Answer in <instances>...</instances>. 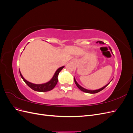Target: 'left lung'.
Masks as SVG:
<instances>
[{
    "mask_svg": "<svg viewBox=\"0 0 133 133\" xmlns=\"http://www.w3.org/2000/svg\"><path fill=\"white\" fill-rule=\"evenodd\" d=\"M96 43H99V44H104V42H102V41H98L97 42H96ZM109 49L110 50V51H111V53H112V50H111V48H110V47H109ZM74 82H75V84H76V85L77 86V87L79 88V89L80 90H82V91H83V92H87V93H89V94H95V93H97V92H99V91H102V90H103V89H104V88H105V87H107L109 85V83L112 81V79L109 83L108 84H107L106 85H105L104 87H102V88H100V89H97V90H88V89H85V88H84L83 87H82L80 86V85H79V84L77 83V82L76 81V80H75V78H74Z\"/></svg>",
    "mask_w": 133,
    "mask_h": 133,
    "instance_id": "1",
    "label": "left lung"
}]
</instances>
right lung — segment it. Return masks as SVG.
Returning <instances> with one entry per match:
<instances>
[{"mask_svg": "<svg viewBox=\"0 0 133 133\" xmlns=\"http://www.w3.org/2000/svg\"><path fill=\"white\" fill-rule=\"evenodd\" d=\"M24 49H25V48H24ZM64 67V66H63L62 67L58 68V69L57 70V71H55V73H54L53 78L51 79L50 81H49L47 83H44V84H33V83L27 81L26 80H25L24 78V77L22 75L21 72L20 71V70H19V73H20V75H21L23 80L27 84L28 86L31 89H32L35 91H37L45 92V91L51 90L53 89V88H54L55 85H57V84L58 81V77L59 73H60V71L63 69Z\"/></svg>", "mask_w": 133, "mask_h": 133, "instance_id": "obj_1", "label": "right lung"}]
</instances>
